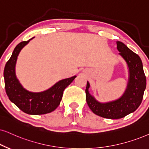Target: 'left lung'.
Listing matches in <instances>:
<instances>
[{
	"mask_svg": "<svg viewBox=\"0 0 149 149\" xmlns=\"http://www.w3.org/2000/svg\"><path fill=\"white\" fill-rule=\"evenodd\" d=\"M116 43L119 54L127 62L129 67V78L125 92L116 100L101 103L88 92V82L85 90L86 102L90 109L97 116L109 119H120L134 112L142 102L146 86V76L140 56L122 42L118 41Z\"/></svg>",
	"mask_w": 149,
	"mask_h": 149,
	"instance_id": "obj_1",
	"label": "left lung"
}]
</instances>
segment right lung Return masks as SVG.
Segmentation results:
<instances>
[{"label": "right lung", "instance_id": "1", "mask_svg": "<svg viewBox=\"0 0 149 149\" xmlns=\"http://www.w3.org/2000/svg\"><path fill=\"white\" fill-rule=\"evenodd\" d=\"M32 38L22 41L17 45L7 62L4 69L5 88L10 101L23 112L30 115L46 114L54 111L59 106L64 90L76 76L60 80L52 87L42 92L33 93L22 87L16 78L15 67L20 52Z\"/></svg>", "mask_w": 149, "mask_h": 149}]
</instances>
